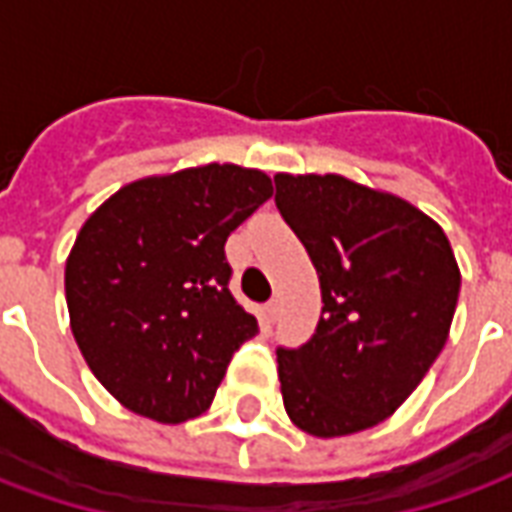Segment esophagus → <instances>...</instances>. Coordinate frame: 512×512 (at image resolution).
Wrapping results in <instances>:
<instances>
[{"mask_svg":"<svg viewBox=\"0 0 512 512\" xmlns=\"http://www.w3.org/2000/svg\"><path fill=\"white\" fill-rule=\"evenodd\" d=\"M266 318L268 323H274L279 318V299H271L266 304Z\"/></svg>","mask_w":512,"mask_h":512,"instance_id":"obj_1","label":"esophagus"}]
</instances>
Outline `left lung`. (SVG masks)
<instances>
[{
  "label": "left lung",
  "mask_w": 512,
  "mask_h": 512,
  "mask_svg": "<svg viewBox=\"0 0 512 512\" xmlns=\"http://www.w3.org/2000/svg\"><path fill=\"white\" fill-rule=\"evenodd\" d=\"M282 219L321 279V321L277 348L288 417L334 439L395 414L450 334L461 271L439 224L343 175H277Z\"/></svg>",
  "instance_id": "8db88e82"
}]
</instances>
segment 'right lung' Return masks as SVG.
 I'll list each match as a JSON object with an SVG mask.
<instances>
[{
  "mask_svg": "<svg viewBox=\"0 0 512 512\" xmlns=\"http://www.w3.org/2000/svg\"><path fill=\"white\" fill-rule=\"evenodd\" d=\"M274 194L260 169H180L128 183L84 222L65 263L71 329L126 408L178 425L211 406L257 318L230 293L227 235Z\"/></svg>",
  "mask_w": 512,
  "mask_h": 512,
  "instance_id": "right-lung-1",
  "label": "right lung"
}]
</instances>
